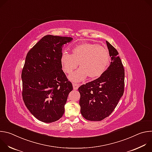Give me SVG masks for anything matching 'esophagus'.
Here are the masks:
<instances>
[{
    "label": "esophagus",
    "mask_w": 152,
    "mask_h": 152,
    "mask_svg": "<svg viewBox=\"0 0 152 152\" xmlns=\"http://www.w3.org/2000/svg\"><path fill=\"white\" fill-rule=\"evenodd\" d=\"M80 86V84H78V83H73V89L76 90L78 89V88Z\"/></svg>",
    "instance_id": "34e87169"
}]
</instances>
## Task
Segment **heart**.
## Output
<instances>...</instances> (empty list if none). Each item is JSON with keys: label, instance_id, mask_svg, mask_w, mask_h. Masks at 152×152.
I'll return each mask as SVG.
<instances>
[{"label": "heart", "instance_id": "b5f03b06", "mask_svg": "<svg viewBox=\"0 0 152 152\" xmlns=\"http://www.w3.org/2000/svg\"><path fill=\"white\" fill-rule=\"evenodd\" d=\"M60 62L62 70L66 74H71L79 64L80 68L71 75L69 79L79 82L88 76L91 79L101 76L109 67L111 57L106 48L94 43L84 42L74 47L72 55L64 52Z\"/></svg>", "mask_w": 152, "mask_h": 152}]
</instances>
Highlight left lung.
I'll return each instance as SVG.
<instances>
[{"label": "left lung", "mask_w": 152, "mask_h": 152, "mask_svg": "<svg viewBox=\"0 0 152 152\" xmlns=\"http://www.w3.org/2000/svg\"><path fill=\"white\" fill-rule=\"evenodd\" d=\"M111 62L99 78L81 85L79 105L82 116L90 121H101L109 116L123 95L124 70L117 50L106 41Z\"/></svg>", "instance_id": "8db88e82"}]
</instances>
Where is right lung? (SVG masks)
<instances>
[{
  "label": "right lung",
  "instance_id": "obj_1",
  "mask_svg": "<svg viewBox=\"0 0 152 152\" xmlns=\"http://www.w3.org/2000/svg\"><path fill=\"white\" fill-rule=\"evenodd\" d=\"M72 37H43L28 52L21 73L22 96L30 113L38 120L52 123L64 113L73 86L62 70V47Z\"/></svg>",
  "mask_w": 152,
  "mask_h": 152
}]
</instances>
